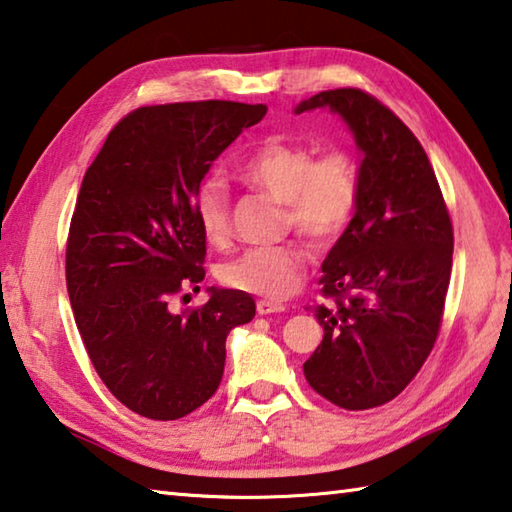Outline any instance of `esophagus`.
Instances as JSON below:
<instances>
[{
	"instance_id": "1",
	"label": "esophagus",
	"mask_w": 512,
	"mask_h": 512,
	"mask_svg": "<svg viewBox=\"0 0 512 512\" xmlns=\"http://www.w3.org/2000/svg\"><path fill=\"white\" fill-rule=\"evenodd\" d=\"M282 311H286V306L282 302L257 300V313L259 315H271V313H282Z\"/></svg>"
}]
</instances>
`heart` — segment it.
<instances>
[{
  "mask_svg": "<svg viewBox=\"0 0 512 512\" xmlns=\"http://www.w3.org/2000/svg\"><path fill=\"white\" fill-rule=\"evenodd\" d=\"M239 179L284 203V224L318 244H329L349 226L360 199L358 165L333 150L315 159L309 145L266 138L237 167ZM194 212L210 244L230 237V197L221 179H208L194 194ZM306 250L300 244L248 248L221 268V280L237 291L284 300L302 282Z\"/></svg>",
  "mask_w": 512,
  "mask_h": 512,
  "instance_id": "b5f03b06",
  "label": "heart"
}]
</instances>
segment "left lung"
<instances>
[{
    "label": "left lung",
    "mask_w": 512,
    "mask_h": 512,
    "mask_svg": "<svg viewBox=\"0 0 512 512\" xmlns=\"http://www.w3.org/2000/svg\"><path fill=\"white\" fill-rule=\"evenodd\" d=\"M313 109L345 120L362 159L358 208L322 262V295L336 306H313L324 336L304 376L333 405L369 410L410 385L439 336L452 221L421 143L383 102L331 89L295 114Z\"/></svg>",
    "instance_id": "1"
}]
</instances>
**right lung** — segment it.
I'll return each mask as SVG.
<instances>
[{
    "mask_svg": "<svg viewBox=\"0 0 512 512\" xmlns=\"http://www.w3.org/2000/svg\"><path fill=\"white\" fill-rule=\"evenodd\" d=\"M266 116L230 100L141 107L111 129L82 179L67 241V291L102 383L129 410L176 421L217 392L228 333L255 300L210 286L176 315L170 297L203 280L206 235L194 212L219 154Z\"/></svg>",
    "mask_w": 512,
    "mask_h": 512,
    "instance_id": "obj_1",
    "label": "right lung"
}]
</instances>
